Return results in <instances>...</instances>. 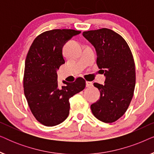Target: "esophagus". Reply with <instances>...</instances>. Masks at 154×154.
<instances>
[{
	"label": "esophagus",
	"mask_w": 154,
	"mask_h": 154,
	"mask_svg": "<svg viewBox=\"0 0 154 154\" xmlns=\"http://www.w3.org/2000/svg\"><path fill=\"white\" fill-rule=\"evenodd\" d=\"M92 86V83L90 81H86V87L87 88H90Z\"/></svg>",
	"instance_id": "1"
}]
</instances>
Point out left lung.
I'll return each instance as SVG.
<instances>
[{
  "mask_svg": "<svg viewBox=\"0 0 154 154\" xmlns=\"http://www.w3.org/2000/svg\"><path fill=\"white\" fill-rule=\"evenodd\" d=\"M83 35L95 48L97 64L106 77L104 85L94 83L100 100L90 106L104 123L119 119L129 106L135 87V66L128 43L119 33L103 28L84 31Z\"/></svg>",
  "mask_w": 154,
  "mask_h": 154,
  "instance_id": "obj_1",
  "label": "left lung"
}]
</instances>
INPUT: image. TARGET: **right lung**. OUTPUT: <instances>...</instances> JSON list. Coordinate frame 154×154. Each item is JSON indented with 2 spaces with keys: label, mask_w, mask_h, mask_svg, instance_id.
Here are the masks:
<instances>
[{
  "label": "right lung",
  "mask_w": 154,
  "mask_h": 154,
  "mask_svg": "<svg viewBox=\"0 0 154 154\" xmlns=\"http://www.w3.org/2000/svg\"><path fill=\"white\" fill-rule=\"evenodd\" d=\"M81 33L73 29H53L35 38L27 54L24 74V95L31 113L45 126L59 125L69 113V99L82 91L85 81L78 78L73 83H57L58 70L65 61L62 48Z\"/></svg>",
  "instance_id": "add662e5"
}]
</instances>
